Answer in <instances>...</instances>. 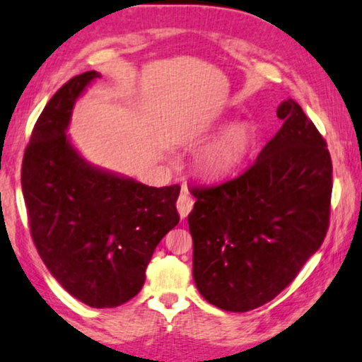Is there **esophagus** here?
Masks as SVG:
<instances>
[{
  "instance_id": "esophagus-1",
  "label": "esophagus",
  "mask_w": 362,
  "mask_h": 362,
  "mask_svg": "<svg viewBox=\"0 0 362 362\" xmlns=\"http://www.w3.org/2000/svg\"><path fill=\"white\" fill-rule=\"evenodd\" d=\"M176 208H177V213H180V218L185 219L189 216V213L192 211L194 208V200L189 194H181L180 199L176 202Z\"/></svg>"
}]
</instances>
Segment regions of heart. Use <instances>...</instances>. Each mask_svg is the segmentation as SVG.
Returning a JSON list of instances; mask_svg holds the SVG:
<instances>
[{
  "mask_svg": "<svg viewBox=\"0 0 362 362\" xmlns=\"http://www.w3.org/2000/svg\"><path fill=\"white\" fill-rule=\"evenodd\" d=\"M256 141V130L250 122L240 120L227 125L208 143L195 158V168L205 180L221 181L242 167Z\"/></svg>",
  "mask_w": 362,
  "mask_h": 362,
  "instance_id": "heart-1",
  "label": "heart"
}]
</instances>
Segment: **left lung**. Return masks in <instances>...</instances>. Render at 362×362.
I'll return each mask as SVG.
<instances>
[{
	"label": "left lung",
	"instance_id": "1",
	"mask_svg": "<svg viewBox=\"0 0 362 362\" xmlns=\"http://www.w3.org/2000/svg\"><path fill=\"white\" fill-rule=\"evenodd\" d=\"M281 129L252 167L218 187L192 191V275L205 299L250 312L281 293L320 250L329 224L332 163L326 141L293 98Z\"/></svg>",
	"mask_w": 362,
	"mask_h": 362
}]
</instances>
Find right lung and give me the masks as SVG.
<instances>
[{
  "mask_svg": "<svg viewBox=\"0 0 362 362\" xmlns=\"http://www.w3.org/2000/svg\"><path fill=\"white\" fill-rule=\"evenodd\" d=\"M98 78L82 73L49 100L25 151L22 191L47 270L86 305L112 308L141 291L156 246L180 223V186L149 187L93 165L73 144L74 105Z\"/></svg>",
  "mask_w": 362,
  "mask_h": 362,
  "instance_id": "add662e5",
  "label": "right lung"
}]
</instances>
